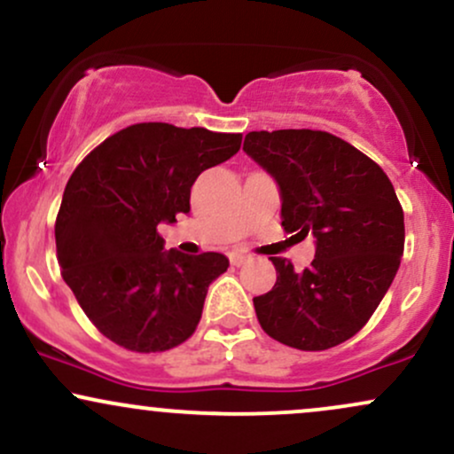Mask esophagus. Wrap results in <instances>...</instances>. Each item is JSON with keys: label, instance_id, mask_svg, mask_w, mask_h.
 <instances>
[{"label": "esophagus", "instance_id": "1", "mask_svg": "<svg viewBox=\"0 0 454 454\" xmlns=\"http://www.w3.org/2000/svg\"><path fill=\"white\" fill-rule=\"evenodd\" d=\"M249 260L247 254H241V252H232L231 254V264H234V267H241V264H245Z\"/></svg>", "mask_w": 454, "mask_h": 454}]
</instances>
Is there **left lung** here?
I'll return each instance as SVG.
<instances>
[{"label": "left lung", "mask_w": 454, "mask_h": 454, "mask_svg": "<svg viewBox=\"0 0 454 454\" xmlns=\"http://www.w3.org/2000/svg\"><path fill=\"white\" fill-rule=\"evenodd\" d=\"M243 149L278 181L284 231L316 237L314 262L301 273L270 258L278 281L254 296L260 326L296 350L340 346L367 325L403 256L395 187L363 151L322 129L249 132Z\"/></svg>", "instance_id": "1"}]
</instances>
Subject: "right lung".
Masks as SVG:
<instances>
[{"label":"right lung","instance_id":"obj_1","mask_svg":"<svg viewBox=\"0 0 454 454\" xmlns=\"http://www.w3.org/2000/svg\"><path fill=\"white\" fill-rule=\"evenodd\" d=\"M241 134L134 123L87 155L55 220L61 278L93 326L132 352L194 335L207 288L228 269L217 252H164L160 222L190 211L198 175L241 149Z\"/></svg>","mask_w":454,"mask_h":454}]
</instances>
